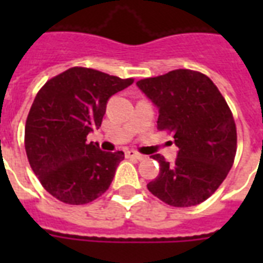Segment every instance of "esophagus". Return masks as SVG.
Returning a JSON list of instances; mask_svg holds the SVG:
<instances>
[{
  "label": "esophagus",
  "mask_w": 263,
  "mask_h": 263,
  "mask_svg": "<svg viewBox=\"0 0 263 263\" xmlns=\"http://www.w3.org/2000/svg\"><path fill=\"white\" fill-rule=\"evenodd\" d=\"M125 157H127V158H132V160H138V161L144 160L143 154H140V153L135 152V150H127V152H125Z\"/></svg>",
  "instance_id": "34e87169"
}]
</instances>
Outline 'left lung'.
<instances>
[{
    "instance_id": "1",
    "label": "left lung",
    "mask_w": 263,
    "mask_h": 263,
    "mask_svg": "<svg viewBox=\"0 0 263 263\" xmlns=\"http://www.w3.org/2000/svg\"><path fill=\"white\" fill-rule=\"evenodd\" d=\"M157 105V128L173 136L179 147L175 164L161 154L160 175L148 191L175 208L195 206L217 191L236 156V124L228 103L208 76L175 69L136 82Z\"/></svg>"
}]
</instances>
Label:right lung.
Returning <instances> with one entry per match:
<instances>
[{"instance_id": "1", "label": "right lung", "mask_w": 263, "mask_h": 263, "mask_svg": "<svg viewBox=\"0 0 263 263\" xmlns=\"http://www.w3.org/2000/svg\"><path fill=\"white\" fill-rule=\"evenodd\" d=\"M134 83L97 69L69 68L43 84L26 121L24 147L42 187L68 204L106 192L123 152L106 153L87 135L101 127L107 99Z\"/></svg>"}]
</instances>
